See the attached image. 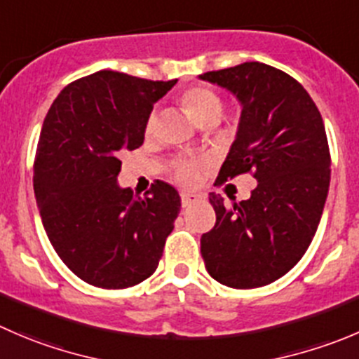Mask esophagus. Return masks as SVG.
Masks as SVG:
<instances>
[{"label":"esophagus","mask_w":359,"mask_h":359,"mask_svg":"<svg viewBox=\"0 0 359 359\" xmlns=\"http://www.w3.org/2000/svg\"><path fill=\"white\" fill-rule=\"evenodd\" d=\"M198 194H193V193H182V207H191V205L194 203V201L198 200Z\"/></svg>","instance_id":"obj_1"}]
</instances>
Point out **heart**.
Wrapping results in <instances>:
<instances>
[{
	"mask_svg": "<svg viewBox=\"0 0 359 359\" xmlns=\"http://www.w3.org/2000/svg\"><path fill=\"white\" fill-rule=\"evenodd\" d=\"M184 105H186L187 112L194 117V121L200 119L201 116L208 112H214L219 110L221 112V98L215 95L214 91L207 89V87H193L184 95ZM156 124V116L151 114L147 117V124H145V130L151 131ZM175 179L182 184H191L196 179V165L191 161L180 163L175 168Z\"/></svg>",
	"mask_w": 359,
	"mask_h": 359,
	"instance_id": "b5f03b06",
	"label": "heart"
}]
</instances>
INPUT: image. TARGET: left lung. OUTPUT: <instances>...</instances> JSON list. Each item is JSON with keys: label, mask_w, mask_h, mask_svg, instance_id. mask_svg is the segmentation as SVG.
I'll list each match as a JSON object with an SVG mask.
<instances>
[{"label": "left lung", "mask_w": 359, "mask_h": 359, "mask_svg": "<svg viewBox=\"0 0 359 359\" xmlns=\"http://www.w3.org/2000/svg\"><path fill=\"white\" fill-rule=\"evenodd\" d=\"M240 103L235 142L217 182L252 172L249 200L231 207L210 193L215 226L201 235L212 279L235 290L266 286L287 273L311 245L330 187V149L318 107L300 82L264 62L207 72Z\"/></svg>", "instance_id": "1"}]
</instances>
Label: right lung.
Segmentation results:
<instances>
[{"instance_id": "right-lung-1", "label": "right lung", "mask_w": 359, "mask_h": 359, "mask_svg": "<svg viewBox=\"0 0 359 359\" xmlns=\"http://www.w3.org/2000/svg\"><path fill=\"white\" fill-rule=\"evenodd\" d=\"M175 83L103 69L66 86L45 117L34 198L57 256L91 286H137L161 259L179 193L158 180L147 196H135L117 182V156L144 144L152 107Z\"/></svg>"}]
</instances>
